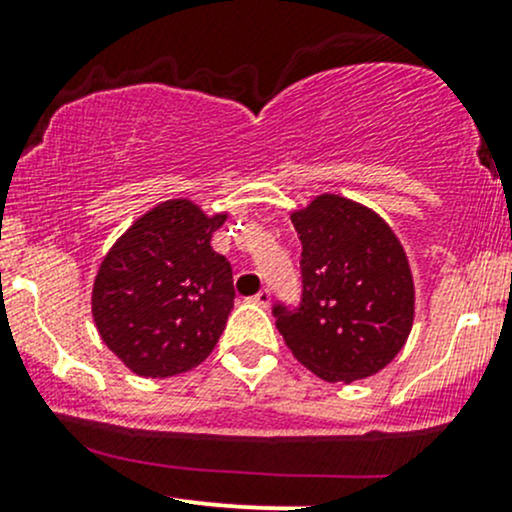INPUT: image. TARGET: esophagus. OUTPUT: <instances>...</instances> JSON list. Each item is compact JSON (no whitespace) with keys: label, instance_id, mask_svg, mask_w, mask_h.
Segmentation results:
<instances>
[{"label":"esophagus","instance_id":"obj_1","mask_svg":"<svg viewBox=\"0 0 512 512\" xmlns=\"http://www.w3.org/2000/svg\"><path fill=\"white\" fill-rule=\"evenodd\" d=\"M270 299H272L270 289H260V292H257L255 297H252V302H255L257 307H267V304H270Z\"/></svg>","mask_w":512,"mask_h":512}]
</instances>
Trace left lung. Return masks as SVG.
<instances>
[{
    "label": "left lung",
    "mask_w": 512,
    "mask_h": 512,
    "mask_svg": "<svg viewBox=\"0 0 512 512\" xmlns=\"http://www.w3.org/2000/svg\"><path fill=\"white\" fill-rule=\"evenodd\" d=\"M302 242V302L272 314L299 364L324 381L374 376L404 349L414 327V277L389 223L342 195L294 210Z\"/></svg>",
    "instance_id": "1"
}]
</instances>
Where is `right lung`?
<instances>
[{
  "mask_svg": "<svg viewBox=\"0 0 512 512\" xmlns=\"http://www.w3.org/2000/svg\"><path fill=\"white\" fill-rule=\"evenodd\" d=\"M225 220L188 198L165 200L103 257L91 314L103 344L133 374H183L218 344L235 302L230 262L210 247Z\"/></svg>",
  "mask_w": 512,
  "mask_h": 512,
  "instance_id": "add662e5",
  "label": "right lung"
}]
</instances>
